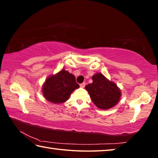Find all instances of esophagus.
<instances>
[{
    "mask_svg": "<svg viewBox=\"0 0 158 158\" xmlns=\"http://www.w3.org/2000/svg\"><path fill=\"white\" fill-rule=\"evenodd\" d=\"M85 85V83H82V84H80V87H81V88H84Z\"/></svg>",
    "mask_w": 158,
    "mask_h": 158,
    "instance_id": "34e87169",
    "label": "esophagus"
}]
</instances>
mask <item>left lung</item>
<instances>
[{
  "instance_id": "1",
  "label": "left lung",
  "mask_w": 158,
  "mask_h": 158,
  "mask_svg": "<svg viewBox=\"0 0 158 158\" xmlns=\"http://www.w3.org/2000/svg\"><path fill=\"white\" fill-rule=\"evenodd\" d=\"M93 83L85 85L93 102L100 109L114 107L121 97V92L115 83L109 81L101 73L92 77Z\"/></svg>"
}]
</instances>
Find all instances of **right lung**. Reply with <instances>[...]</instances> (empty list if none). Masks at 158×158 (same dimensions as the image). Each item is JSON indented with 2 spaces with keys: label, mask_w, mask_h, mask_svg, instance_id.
Masks as SVG:
<instances>
[{
  "label": "right lung",
  "mask_w": 158,
  "mask_h": 158,
  "mask_svg": "<svg viewBox=\"0 0 158 158\" xmlns=\"http://www.w3.org/2000/svg\"><path fill=\"white\" fill-rule=\"evenodd\" d=\"M79 87L75 77L63 69L54 75L47 77L42 90L47 100L53 104H61L68 100L71 93Z\"/></svg>",
  "instance_id": "add662e5"
}]
</instances>
